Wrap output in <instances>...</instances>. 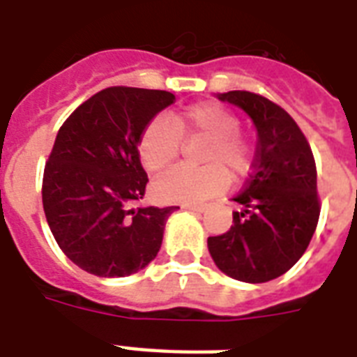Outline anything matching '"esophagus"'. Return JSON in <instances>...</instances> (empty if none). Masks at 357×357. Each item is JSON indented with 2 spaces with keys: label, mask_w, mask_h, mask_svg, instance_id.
Segmentation results:
<instances>
[{
  "label": "esophagus",
  "mask_w": 357,
  "mask_h": 357,
  "mask_svg": "<svg viewBox=\"0 0 357 357\" xmlns=\"http://www.w3.org/2000/svg\"><path fill=\"white\" fill-rule=\"evenodd\" d=\"M183 209H187V211H195V213H204L207 209L206 206H192V204H183Z\"/></svg>",
  "instance_id": "obj_1"
}]
</instances>
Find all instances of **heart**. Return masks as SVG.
I'll list each match as a JSON object with an SVG mask.
<instances>
[{
  "instance_id": "obj_1",
  "label": "heart",
  "mask_w": 357,
  "mask_h": 357,
  "mask_svg": "<svg viewBox=\"0 0 357 357\" xmlns=\"http://www.w3.org/2000/svg\"><path fill=\"white\" fill-rule=\"evenodd\" d=\"M181 137H207L211 144L204 153L207 167H176L153 181V192L162 202L198 204L226 189L231 178L248 170V146L238 137V119L217 103H198L151 120L140 133L139 157L150 174L165 170L181 148Z\"/></svg>"
}]
</instances>
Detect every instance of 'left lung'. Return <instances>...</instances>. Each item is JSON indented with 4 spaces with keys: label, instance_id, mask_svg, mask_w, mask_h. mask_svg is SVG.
<instances>
[{
    "label": "left lung",
    "instance_id": "1",
    "mask_svg": "<svg viewBox=\"0 0 357 357\" xmlns=\"http://www.w3.org/2000/svg\"><path fill=\"white\" fill-rule=\"evenodd\" d=\"M237 105L257 129L254 172L234 198L243 211L234 226L207 238L215 265L246 283L271 282L304 255L319 222L317 168L311 148L291 116L271 100L246 91L217 94Z\"/></svg>",
    "mask_w": 357,
    "mask_h": 357
}]
</instances>
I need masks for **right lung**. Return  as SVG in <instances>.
<instances>
[{
  "instance_id": "obj_1",
  "label": "right lung",
  "mask_w": 357,
  "mask_h": 357,
  "mask_svg": "<svg viewBox=\"0 0 357 357\" xmlns=\"http://www.w3.org/2000/svg\"><path fill=\"white\" fill-rule=\"evenodd\" d=\"M174 100L167 91L111 86L59 129L44 168V213L66 257L94 276L122 278L150 265L179 209L137 206L148 183L140 133Z\"/></svg>"
}]
</instances>
